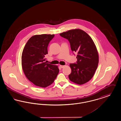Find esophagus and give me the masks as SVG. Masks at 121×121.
Here are the masks:
<instances>
[{"instance_id": "esophagus-1", "label": "esophagus", "mask_w": 121, "mask_h": 121, "mask_svg": "<svg viewBox=\"0 0 121 121\" xmlns=\"http://www.w3.org/2000/svg\"><path fill=\"white\" fill-rule=\"evenodd\" d=\"M65 66H64V65H60V68H61V69H63Z\"/></svg>"}]
</instances>
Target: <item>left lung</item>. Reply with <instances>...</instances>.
<instances>
[{"label": "left lung", "mask_w": 121, "mask_h": 121, "mask_svg": "<svg viewBox=\"0 0 121 121\" xmlns=\"http://www.w3.org/2000/svg\"><path fill=\"white\" fill-rule=\"evenodd\" d=\"M60 35L69 40L71 50L78 53L76 63L70 64L72 72L69 75V80L79 85L86 83L93 77L99 61L98 51L92 38L79 29L70 30Z\"/></svg>", "instance_id": "1"}]
</instances>
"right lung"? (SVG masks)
Here are the masks:
<instances>
[{"label": "right lung", "mask_w": 121, "mask_h": 121, "mask_svg": "<svg viewBox=\"0 0 121 121\" xmlns=\"http://www.w3.org/2000/svg\"><path fill=\"white\" fill-rule=\"evenodd\" d=\"M54 35H36L31 37L23 48L22 66L27 78L37 86L46 87L56 79L59 73L56 65L47 63L48 46Z\"/></svg>", "instance_id": "add662e5"}]
</instances>
